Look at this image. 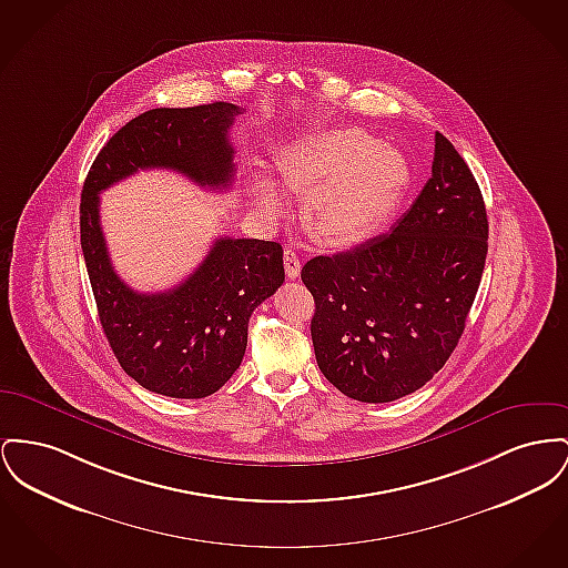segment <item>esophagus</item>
Here are the masks:
<instances>
[{
    "label": "esophagus",
    "mask_w": 568,
    "mask_h": 568,
    "mask_svg": "<svg viewBox=\"0 0 568 568\" xmlns=\"http://www.w3.org/2000/svg\"><path fill=\"white\" fill-rule=\"evenodd\" d=\"M283 262H285V274H287L290 278H298V276H301V260H298V253H296L292 246H287V248L283 251Z\"/></svg>",
    "instance_id": "esophagus-1"
}]
</instances>
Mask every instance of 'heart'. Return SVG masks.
Returning <instances> with one entry per match:
<instances>
[{
    "label": "heart",
    "instance_id": "obj_1",
    "mask_svg": "<svg viewBox=\"0 0 568 568\" xmlns=\"http://www.w3.org/2000/svg\"><path fill=\"white\" fill-rule=\"evenodd\" d=\"M278 180L306 195V221L326 242L352 244L377 232L397 207L409 180L395 148L356 126L304 134L281 150ZM262 205L276 212L283 195L267 178L255 180Z\"/></svg>",
    "mask_w": 568,
    "mask_h": 568
}]
</instances>
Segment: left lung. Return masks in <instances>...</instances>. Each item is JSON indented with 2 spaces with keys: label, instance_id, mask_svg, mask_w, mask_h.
<instances>
[{
  "label": "left lung",
  "instance_id": "obj_1",
  "mask_svg": "<svg viewBox=\"0 0 568 568\" xmlns=\"http://www.w3.org/2000/svg\"><path fill=\"white\" fill-rule=\"evenodd\" d=\"M487 237L480 189L455 145L435 133L432 178L397 225L302 267L315 301L311 338L326 379L365 403L425 386L464 334Z\"/></svg>",
  "mask_w": 568,
  "mask_h": 568
}]
</instances>
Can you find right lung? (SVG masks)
<instances>
[{"instance_id": "1", "label": "right lung", "mask_w": 568, "mask_h": 568, "mask_svg": "<svg viewBox=\"0 0 568 568\" xmlns=\"http://www.w3.org/2000/svg\"><path fill=\"white\" fill-rule=\"evenodd\" d=\"M232 102L150 109L113 134L81 191V248L104 336L143 388L173 399L214 395L240 367L248 320L285 281L278 242L219 237L200 267L173 290L139 294L111 266L101 193L141 169H171L200 186L234 180Z\"/></svg>"}]
</instances>
